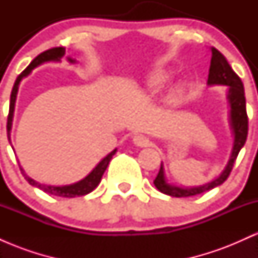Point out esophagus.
<instances>
[{
    "instance_id": "1",
    "label": "esophagus",
    "mask_w": 258,
    "mask_h": 258,
    "mask_svg": "<svg viewBox=\"0 0 258 258\" xmlns=\"http://www.w3.org/2000/svg\"><path fill=\"white\" fill-rule=\"evenodd\" d=\"M133 143H135V146L137 147H142V148L148 147L149 146V139H148L146 136L138 135L133 137Z\"/></svg>"
}]
</instances>
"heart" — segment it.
I'll return each instance as SVG.
<instances>
[{
	"instance_id": "b5f03b06",
	"label": "heart",
	"mask_w": 258,
	"mask_h": 258,
	"mask_svg": "<svg viewBox=\"0 0 258 258\" xmlns=\"http://www.w3.org/2000/svg\"><path fill=\"white\" fill-rule=\"evenodd\" d=\"M172 76V72L168 69H159L156 72L153 73V75L149 78V81H148V86L150 88H159L161 86H164L168 80ZM180 87V85L178 86Z\"/></svg>"
}]
</instances>
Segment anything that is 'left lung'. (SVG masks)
<instances>
[{"mask_svg":"<svg viewBox=\"0 0 258 258\" xmlns=\"http://www.w3.org/2000/svg\"><path fill=\"white\" fill-rule=\"evenodd\" d=\"M211 64H210L209 79H207V85L209 86H227V100L229 105V125L233 133V147L228 162L217 178L210 180L203 185L197 186H179L171 184L168 182L166 176H165L164 165L161 162V167L156 176L154 184L161 193L170 195L174 198H186L193 197L201 193H205L207 190L221 185L229 176L232 171L234 162H235L236 156L241 148L244 147L247 137L248 121L246 114V100H245L244 85H242L240 78L233 72L232 67L227 61L226 57L220 51L211 47Z\"/></svg>","mask_w":258,"mask_h":258,"instance_id":"obj_1","label":"left lung"}]
</instances>
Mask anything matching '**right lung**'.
Segmentation results:
<instances>
[{"mask_svg": "<svg viewBox=\"0 0 258 258\" xmlns=\"http://www.w3.org/2000/svg\"><path fill=\"white\" fill-rule=\"evenodd\" d=\"M65 57V48L64 47H55V48H51L48 51H44L41 54H38L34 60L31 61L30 65L18 76L16 82H14L13 90H12L11 93V100H10V112H8V119H7V136H8V141L11 143V130H12V123H13V116H14V108H16V99H17V94H18V88H19L20 82H22L23 79L28 78L30 75L32 70L35 68H37L38 65L43 64V63H48V61H54V63H58L60 61V59ZM68 61L69 63H76V59H73L72 57H67ZM12 146V144H11ZM13 148V147H12ZM116 148L112 150L111 153H109L105 158H103L97 164V166L91 171L85 178H82L79 182L73 183V184H68V185H47V184H41V183L36 182L35 179H32L31 177H29L28 174L25 173V171L23 170V167L20 166V170H22L23 176L25 177V179L30 183L31 185L36 186V188L43 190L44 193H48L52 195H55V197H61V198H75V197H82V195H86L88 193H91L97 185L99 184L100 179H102L103 173L105 172L106 167H108L109 162L112 156L115 155L116 153Z\"/></svg>", "mask_w": 258, "mask_h": 258, "instance_id": "right-lung-1", "label": "right lung"}]
</instances>
